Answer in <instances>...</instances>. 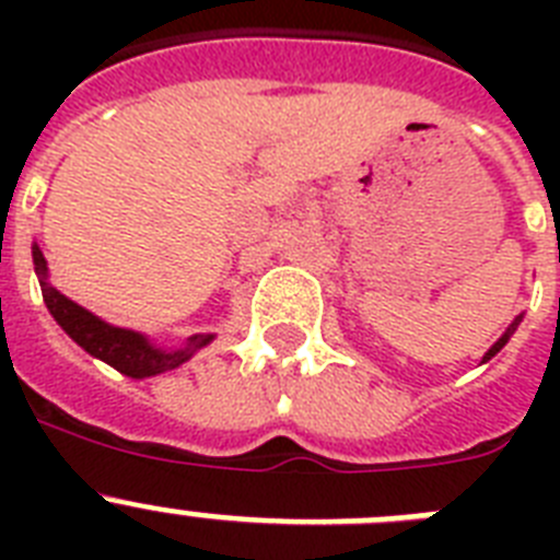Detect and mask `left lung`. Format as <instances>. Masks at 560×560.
<instances>
[{"instance_id":"obj_1","label":"left lung","mask_w":560,"mask_h":560,"mask_svg":"<svg viewBox=\"0 0 560 560\" xmlns=\"http://www.w3.org/2000/svg\"><path fill=\"white\" fill-rule=\"evenodd\" d=\"M518 323H522V316H518V319H516V323H513V325H511V328L504 330V336H502V339H499V341H497V345H493V348H491V350H488V353H485V359H482V361H488V359H491V355H497V353H499V350H502V348H504V341L511 339V334H513V330H516V325H518Z\"/></svg>"}]
</instances>
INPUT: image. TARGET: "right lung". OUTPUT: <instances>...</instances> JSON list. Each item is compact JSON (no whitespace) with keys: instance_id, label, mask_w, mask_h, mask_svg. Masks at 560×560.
I'll return each mask as SVG.
<instances>
[{"instance_id":"obj_1","label":"right lung","mask_w":560,"mask_h":560,"mask_svg":"<svg viewBox=\"0 0 560 560\" xmlns=\"http://www.w3.org/2000/svg\"><path fill=\"white\" fill-rule=\"evenodd\" d=\"M33 264H36L38 280H42L44 303H47L49 314L56 316V323L61 325L86 353L103 359L106 364H112L114 370H120L122 375L145 378V375H156L165 373V370L179 368L182 361L190 359L196 350L205 348L207 341L212 339V336H190L185 348L179 350L153 348L145 336L106 325L103 319H97L95 314H89L86 308H81L78 303L67 300L61 291L52 289V285L47 283V260H44L38 246H33Z\"/></svg>"}]
</instances>
